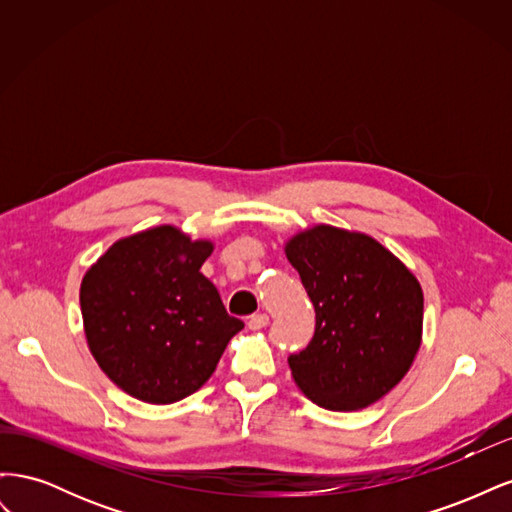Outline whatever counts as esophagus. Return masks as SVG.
<instances>
[{"mask_svg": "<svg viewBox=\"0 0 512 512\" xmlns=\"http://www.w3.org/2000/svg\"><path fill=\"white\" fill-rule=\"evenodd\" d=\"M267 322H269L267 314H252L250 320H247V327H250V329H262V327H267Z\"/></svg>", "mask_w": 512, "mask_h": 512, "instance_id": "34e87169", "label": "esophagus"}]
</instances>
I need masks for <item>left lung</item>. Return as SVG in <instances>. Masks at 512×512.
<instances>
[{
	"instance_id": "1",
	"label": "left lung",
	"mask_w": 512,
	"mask_h": 512,
	"mask_svg": "<svg viewBox=\"0 0 512 512\" xmlns=\"http://www.w3.org/2000/svg\"><path fill=\"white\" fill-rule=\"evenodd\" d=\"M286 256L316 309L312 342L288 356L294 382L320 408H367L421 346V286L378 241L333 226L301 232Z\"/></svg>"
}]
</instances>
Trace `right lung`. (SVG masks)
<instances>
[{
  "mask_svg": "<svg viewBox=\"0 0 512 512\" xmlns=\"http://www.w3.org/2000/svg\"><path fill=\"white\" fill-rule=\"evenodd\" d=\"M213 252L173 226L117 241L81 284L91 354L104 374L147 404H173L203 386L243 322L200 273Z\"/></svg>",
  "mask_w": 512,
  "mask_h": 512,
  "instance_id": "add662e5",
  "label": "right lung"
}]
</instances>
